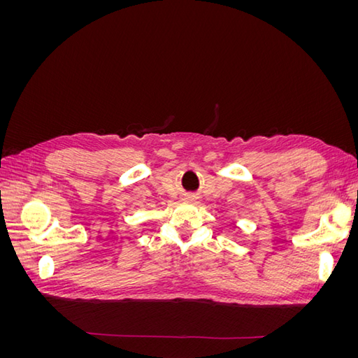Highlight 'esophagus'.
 Returning <instances> with one entry per match:
<instances>
[{
	"instance_id": "1",
	"label": "esophagus",
	"mask_w": 358,
	"mask_h": 358,
	"mask_svg": "<svg viewBox=\"0 0 358 358\" xmlns=\"http://www.w3.org/2000/svg\"><path fill=\"white\" fill-rule=\"evenodd\" d=\"M189 199H191V197H189Z\"/></svg>"
}]
</instances>
